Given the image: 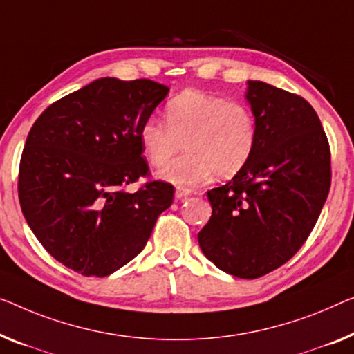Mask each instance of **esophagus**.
Listing matches in <instances>:
<instances>
[{"mask_svg": "<svg viewBox=\"0 0 354 354\" xmlns=\"http://www.w3.org/2000/svg\"><path fill=\"white\" fill-rule=\"evenodd\" d=\"M191 189H187V187H178L176 189V192H175V197L178 198V200H183V198H186L187 195H191Z\"/></svg>", "mask_w": 354, "mask_h": 354, "instance_id": "obj_1", "label": "esophagus"}]
</instances>
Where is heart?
Instances as JSON below:
<instances>
[{
	"label": "heart",
	"instance_id": "1",
	"mask_svg": "<svg viewBox=\"0 0 354 354\" xmlns=\"http://www.w3.org/2000/svg\"><path fill=\"white\" fill-rule=\"evenodd\" d=\"M165 122L147 119L140 129V143L147 162L160 168L176 154L181 141L186 152L159 175L176 186H195L214 173L232 178L243 170L256 147V120L241 102H227L200 91L171 98Z\"/></svg>",
	"mask_w": 354,
	"mask_h": 354
}]
</instances>
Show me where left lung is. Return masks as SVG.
Segmentation results:
<instances>
[{
	"label": "left lung",
	"instance_id": "obj_1",
	"mask_svg": "<svg viewBox=\"0 0 354 354\" xmlns=\"http://www.w3.org/2000/svg\"><path fill=\"white\" fill-rule=\"evenodd\" d=\"M256 147L243 170L208 191L203 254L229 275L254 279L286 263L308 239L330 187V149L307 100L248 81Z\"/></svg>",
	"mask_w": 354,
	"mask_h": 354
}]
</instances>
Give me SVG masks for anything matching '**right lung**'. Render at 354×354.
I'll return each instance as SVG.
<instances>
[{
	"mask_svg": "<svg viewBox=\"0 0 354 354\" xmlns=\"http://www.w3.org/2000/svg\"><path fill=\"white\" fill-rule=\"evenodd\" d=\"M170 88L102 77L42 111L19 168V200L49 254L84 277H108L138 256L175 187L149 181L140 129Z\"/></svg>",
	"mask_w": 354,
	"mask_h": 354,
	"instance_id": "add662e5",
	"label": "right lung"
}]
</instances>
